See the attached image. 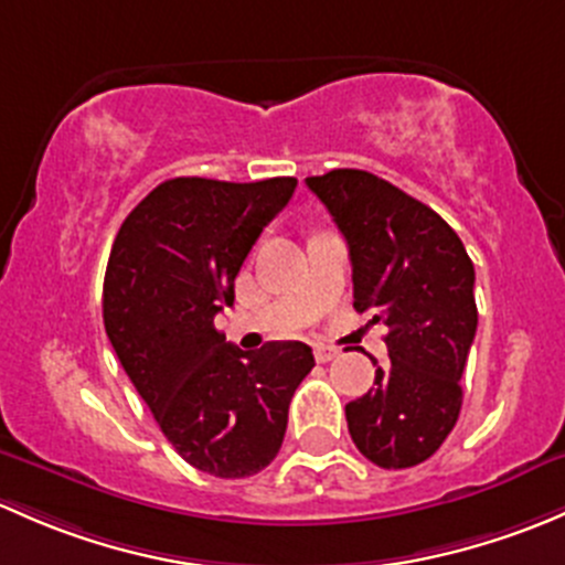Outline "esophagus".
Returning a JSON list of instances; mask_svg holds the SVG:
<instances>
[{
  "mask_svg": "<svg viewBox=\"0 0 565 565\" xmlns=\"http://www.w3.org/2000/svg\"><path fill=\"white\" fill-rule=\"evenodd\" d=\"M340 356V351H337V348H331V345H323V342H318L316 345V359L321 364H326V362H331V359H337Z\"/></svg>",
  "mask_w": 565,
  "mask_h": 565,
  "instance_id": "obj_1",
  "label": "esophagus"
}]
</instances>
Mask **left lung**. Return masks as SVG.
Segmentation results:
<instances>
[{"label": "left lung", "mask_w": 565, "mask_h": 565, "mask_svg": "<svg viewBox=\"0 0 565 565\" xmlns=\"http://www.w3.org/2000/svg\"><path fill=\"white\" fill-rule=\"evenodd\" d=\"M353 266V307L388 326V364L345 405L353 444L377 468H413L440 449L462 408L473 345V260L451 225L422 201L359 168L307 177Z\"/></svg>", "instance_id": "1"}]
</instances>
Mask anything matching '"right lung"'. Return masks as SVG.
I'll list each match as a JSON object with an SVG mask.
<instances>
[{
  "label": "right lung",
  "instance_id": "obj_1",
  "mask_svg": "<svg viewBox=\"0 0 565 565\" xmlns=\"http://www.w3.org/2000/svg\"><path fill=\"white\" fill-rule=\"evenodd\" d=\"M294 177H179L127 214L110 247L103 323L121 367L184 462L220 479L264 470L280 451L296 386L316 367L305 342L258 351L225 342L214 316Z\"/></svg>",
  "mask_w": 565,
  "mask_h": 565
}]
</instances>
